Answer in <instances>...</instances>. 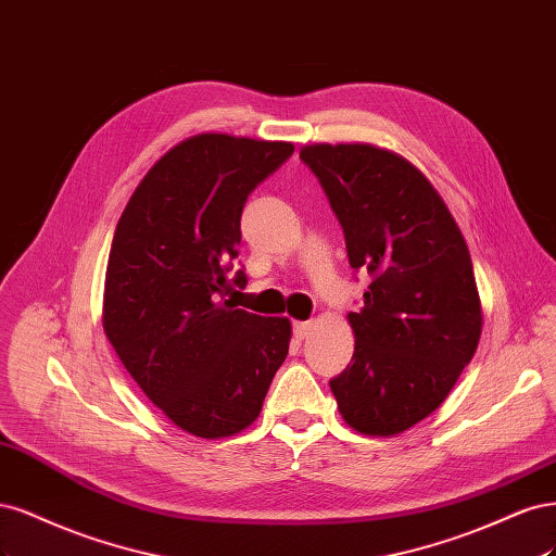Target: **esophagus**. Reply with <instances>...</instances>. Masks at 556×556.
I'll return each mask as SVG.
<instances>
[{
  "instance_id": "34e87169",
  "label": "esophagus",
  "mask_w": 556,
  "mask_h": 556,
  "mask_svg": "<svg viewBox=\"0 0 556 556\" xmlns=\"http://www.w3.org/2000/svg\"><path fill=\"white\" fill-rule=\"evenodd\" d=\"M312 328H314L312 320H298V324H293V334H295V339H300V342H302V339L309 337Z\"/></svg>"
}]
</instances>
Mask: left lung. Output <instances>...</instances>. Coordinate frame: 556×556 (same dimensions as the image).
I'll use <instances>...</instances> for the list:
<instances>
[{
  "mask_svg": "<svg viewBox=\"0 0 556 556\" xmlns=\"http://www.w3.org/2000/svg\"><path fill=\"white\" fill-rule=\"evenodd\" d=\"M300 159L342 224L349 263L371 277L349 314L355 351L330 379L361 434L414 427L447 397L476 353L482 312L467 242L437 189L374 146H307Z\"/></svg>",
  "mask_w": 556,
  "mask_h": 556,
  "instance_id": "obj_1",
  "label": "left lung"
}]
</instances>
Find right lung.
Segmentation results:
<instances>
[{
	"label": "right lung",
	"mask_w": 556,
	"mask_h": 556,
	"mask_svg": "<svg viewBox=\"0 0 556 556\" xmlns=\"http://www.w3.org/2000/svg\"><path fill=\"white\" fill-rule=\"evenodd\" d=\"M293 150L226 134L187 138L142 177L117 222L105 337L150 402L193 437L252 425L289 353V318L238 309L226 295L247 286L244 270L228 273L249 193Z\"/></svg>",
	"instance_id": "right-lung-1"
}]
</instances>
